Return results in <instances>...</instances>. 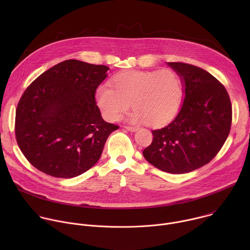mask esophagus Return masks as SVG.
<instances>
[{"mask_svg":"<svg viewBox=\"0 0 250 250\" xmlns=\"http://www.w3.org/2000/svg\"><path fill=\"white\" fill-rule=\"evenodd\" d=\"M125 128L126 129V130H128V131H132V132H134V131H136L138 128L137 127H135V126H125Z\"/></svg>","mask_w":250,"mask_h":250,"instance_id":"34e87169","label":"esophagus"}]
</instances>
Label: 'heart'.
<instances>
[{"label": "heart", "instance_id": "obj_1", "mask_svg": "<svg viewBox=\"0 0 250 250\" xmlns=\"http://www.w3.org/2000/svg\"><path fill=\"white\" fill-rule=\"evenodd\" d=\"M97 104L109 122L119 121L131 106L129 122L160 126L170 122L179 109L182 98L181 80L174 71L132 70L118 74L113 88H98Z\"/></svg>", "mask_w": 250, "mask_h": 250}]
</instances>
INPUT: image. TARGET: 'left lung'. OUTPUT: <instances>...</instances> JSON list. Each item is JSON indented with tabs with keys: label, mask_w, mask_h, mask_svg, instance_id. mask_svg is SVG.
Instances as JSON below:
<instances>
[{
	"label": "left lung",
	"mask_w": 250,
	"mask_h": 250,
	"mask_svg": "<svg viewBox=\"0 0 250 250\" xmlns=\"http://www.w3.org/2000/svg\"><path fill=\"white\" fill-rule=\"evenodd\" d=\"M180 77L183 103L163 128L152 130L153 140L142 154L154 167L184 174L208 163L221 150L231 125V104L224 87L206 70L168 62Z\"/></svg>",
	"instance_id": "obj_1"
}]
</instances>
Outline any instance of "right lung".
Segmentation results:
<instances>
[{
	"mask_svg": "<svg viewBox=\"0 0 250 250\" xmlns=\"http://www.w3.org/2000/svg\"><path fill=\"white\" fill-rule=\"evenodd\" d=\"M109 69L65 60L24 91L16 111V137L35 168L69 179L98 162L106 139L119 128L103 120L95 100Z\"/></svg>",
	"mask_w": 250,
	"mask_h": 250,
	"instance_id": "add662e5",
	"label": "right lung"
}]
</instances>
